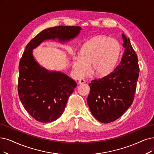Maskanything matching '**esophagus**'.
Returning a JSON list of instances; mask_svg holds the SVG:
<instances>
[{
  "instance_id": "1",
  "label": "esophagus",
  "mask_w": 154,
  "mask_h": 154,
  "mask_svg": "<svg viewBox=\"0 0 154 154\" xmlns=\"http://www.w3.org/2000/svg\"><path fill=\"white\" fill-rule=\"evenodd\" d=\"M85 83V79H79V82H78V83H79V84H83V83Z\"/></svg>"
}]
</instances>
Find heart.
Listing matches in <instances>:
<instances>
[{"label":"heart","mask_w":154,"mask_h":154,"mask_svg":"<svg viewBox=\"0 0 154 154\" xmlns=\"http://www.w3.org/2000/svg\"><path fill=\"white\" fill-rule=\"evenodd\" d=\"M121 53L119 43L108 36H94L82 46L79 56H74L72 69L78 78L87 76L91 70L98 76L112 73L118 64Z\"/></svg>","instance_id":"1"}]
</instances>
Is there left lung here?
<instances>
[{"instance_id": "left-lung-1", "label": "left lung", "mask_w": 154, "mask_h": 154, "mask_svg": "<svg viewBox=\"0 0 154 154\" xmlns=\"http://www.w3.org/2000/svg\"><path fill=\"white\" fill-rule=\"evenodd\" d=\"M125 48L121 63L110 75L89 84L87 103L94 118L102 123L119 118L133 103L139 76L137 55L130 39L122 34Z\"/></svg>"}]
</instances>
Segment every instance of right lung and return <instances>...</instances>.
I'll use <instances>...</instances> for the list:
<instances>
[{
  "mask_svg": "<svg viewBox=\"0 0 154 154\" xmlns=\"http://www.w3.org/2000/svg\"><path fill=\"white\" fill-rule=\"evenodd\" d=\"M81 30L79 26H70L47 28L26 45L19 64L18 94L24 108L35 120L47 123L59 118L77 84L66 74L40 66L34 58L33 49L47 40L70 41Z\"/></svg>",
  "mask_w": 154,
  "mask_h": 154,
  "instance_id": "add662e5",
  "label": "right lung"
}]
</instances>
